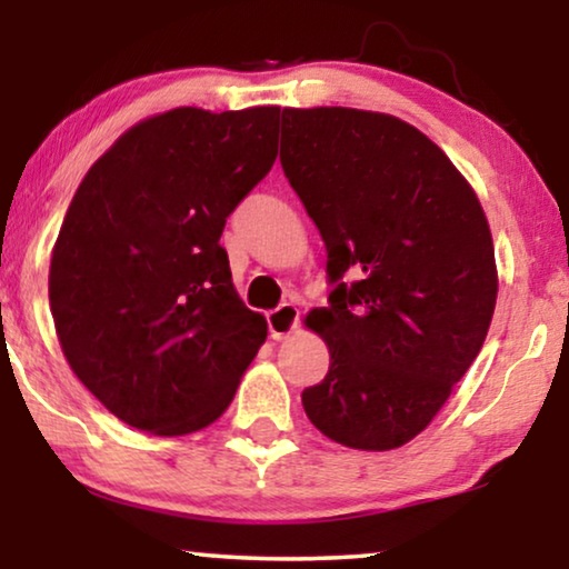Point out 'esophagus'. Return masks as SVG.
<instances>
[{"instance_id":"obj_1","label":"esophagus","mask_w":569,"mask_h":569,"mask_svg":"<svg viewBox=\"0 0 569 569\" xmlns=\"http://www.w3.org/2000/svg\"><path fill=\"white\" fill-rule=\"evenodd\" d=\"M269 321V333L271 339L282 341L290 337V333L298 331L300 326V310L292 306V302H284V306H279L277 310H271V313L267 316Z\"/></svg>"}]
</instances>
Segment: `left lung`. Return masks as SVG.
Here are the masks:
<instances>
[{
	"label": "left lung",
	"instance_id": "left-lung-1",
	"mask_svg": "<svg viewBox=\"0 0 569 569\" xmlns=\"http://www.w3.org/2000/svg\"><path fill=\"white\" fill-rule=\"evenodd\" d=\"M279 160L337 282L329 306L306 316L331 362L302 409L347 448H401L442 409L492 323L485 209L448 154L391 113L284 108ZM347 268L360 283L340 282Z\"/></svg>",
	"mask_w": 569,
	"mask_h": 569
}]
</instances>
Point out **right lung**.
<instances>
[{
  "instance_id": "obj_1",
  "label": "right lung",
  "mask_w": 569,
  "mask_h": 569,
  "mask_svg": "<svg viewBox=\"0 0 569 569\" xmlns=\"http://www.w3.org/2000/svg\"><path fill=\"white\" fill-rule=\"evenodd\" d=\"M279 106L173 108L77 186L49 302L69 368L121 422L178 438L222 417L267 341L232 287L224 220L277 160Z\"/></svg>"
}]
</instances>
